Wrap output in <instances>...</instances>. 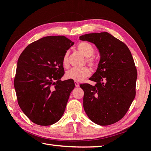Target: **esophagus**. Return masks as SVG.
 I'll list each match as a JSON object with an SVG mask.
<instances>
[{
  "instance_id": "1",
  "label": "esophagus",
  "mask_w": 151,
  "mask_h": 151,
  "mask_svg": "<svg viewBox=\"0 0 151 151\" xmlns=\"http://www.w3.org/2000/svg\"><path fill=\"white\" fill-rule=\"evenodd\" d=\"M75 86H76V87H79L80 84H79V83H78L77 82H75Z\"/></svg>"
}]
</instances>
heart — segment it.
Instances as JSON below:
<instances>
[{"label":"heart","mask_w":151,"mask_h":151,"mask_svg":"<svg viewBox=\"0 0 151 151\" xmlns=\"http://www.w3.org/2000/svg\"><path fill=\"white\" fill-rule=\"evenodd\" d=\"M78 50L81 54L84 57L87 58L86 62H87L91 67H95L96 62L93 58L91 57L95 52L94 48L90 43L88 42H81L77 46ZM69 52L65 53L63 57V65L64 67H67L69 64L68 61ZM91 74V71L87 67H83L81 69H72L66 73L65 77L67 79L72 80L75 82H81L84 78L88 77Z\"/></svg>","instance_id":"obj_1"}]
</instances>
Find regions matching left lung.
Here are the masks:
<instances>
[{"label": "left lung", "mask_w": 151, "mask_h": 151, "mask_svg": "<svg viewBox=\"0 0 151 151\" xmlns=\"http://www.w3.org/2000/svg\"><path fill=\"white\" fill-rule=\"evenodd\" d=\"M79 39L93 43L100 54L97 70L89 78L95 85H80L86 114L99 125L114 124L124 117L136 96L137 74L132 54L108 32L85 34Z\"/></svg>", "instance_id": "left-lung-1"}]
</instances>
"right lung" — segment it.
<instances>
[{
    "label": "right lung",
    "instance_id": "add662e5",
    "mask_svg": "<svg viewBox=\"0 0 151 151\" xmlns=\"http://www.w3.org/2000/svg\"><path fill=\"white\" fill-rule=\"evenodd\" d=\"M73 45L65 36H46L19 56L14 88L19 106L33 123L48 126L62 117L75 86L72 80H60L65 73L62 60Z\"/></svg>",
    "mask_w": 151,
    "mask_h": 151
}]
</instances>
